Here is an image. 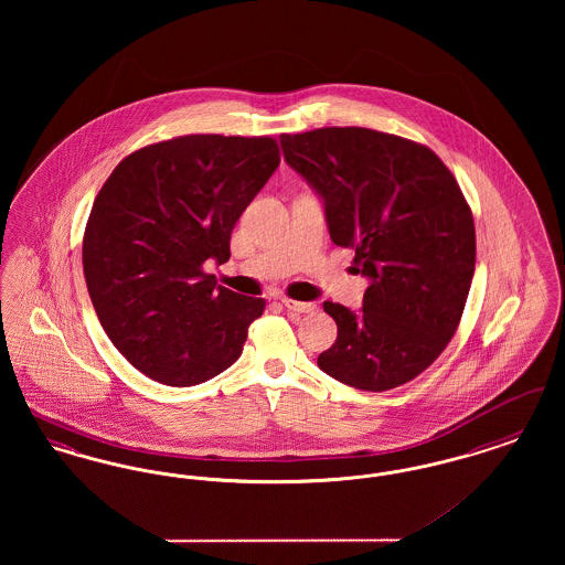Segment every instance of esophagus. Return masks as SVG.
<instances>
[{
	"label": "esophagus",
	"mask_w": 565,
	"mask_h": 565,
	"mask_svg": "<svg viewBox=\"0 0 565 565\" xmlns=\"http://www.w3.org/2000/svg\"><path fill=\"white\" fill-rule=\"evenodd\" d=\"M281 305L288 311H295V313H313L318 309L313 302H302V300H295V298H288V296L281 298Z\"/></svg>",
	"instance_id": "34e87169"
}]
</instances>
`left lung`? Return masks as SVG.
Returning a JSON list of instances; mask_svg holds the SVG:
<instances>
[{"instance_id":"obj_1","label":"left lung","mask_w":565,"mask_h":565,"mask_svg":"<svg viewBox=\"0 0 565 565\" xmlns=\"http://www.w3.org/2000/svg\"><path fill=\"white\" fill-rule=\"evenodd\" d=\"M284 159L323 199L330 239L371 279L362 311L323 302L337 341L326 375L385 392L424 373L456 334L475 275L470 205L428 146L362 127L281 135Z\"/></svg>"}]
</instances>
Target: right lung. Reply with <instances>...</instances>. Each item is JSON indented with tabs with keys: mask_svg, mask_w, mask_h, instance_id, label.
<instances>
[{
	"mask_svg": "<svg viewBox=\"0 0 565 565\" xmlns=\"http://www.w3.org/2000/svg\"><path fill=\"white\" fill-rule=\"evenodd\" d=\"M279 164L273 137L182 135L116 164L82 239L86 288L109 341L173 387L203 383L239 355L265 298L215 284L231 233Z\"/></svg>",
	"mask_w": 565,
	"mask_h": 565,
	"instance_id": "add662e5",
	"label": "right lung"
}]
</instances>
